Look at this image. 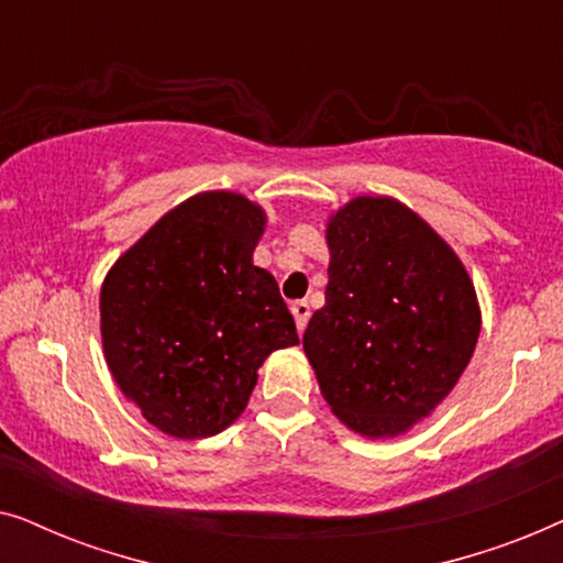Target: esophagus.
Returning a JSON list of instances; mask_svg holds the SVG:
<instances>
[{"mask_svg":"<svg viewBox=\"0 0 563 563\" xmlns=\"http://www.w3.org/2000/svg\"><path fill=\"white\" fill-rule=\"evenodd\" d=\"M289 310H291V314H295L297 330H299V333H305L307 320H310V305H307L305 299H297V302L289 305Z\"/></svg>","mask_w":563,"mask_h":563,"instance_id":"34e87169","label":"esophagus"}]
</instances>
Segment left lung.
<instances>
[{"mask_svg":"<svg viewBox=\"0 0 563 563\" xmlns=\"http://www.w3.org/2000/svg\"><path fill=\"white\" fill-rule=\"evenodd\" d=\"M325 305L302 335L322 397L353 433L382 441L428 418L464 374L482 330L456 251L395 197L330 212Z\"/></svg>","mask_w":563,"mask_h":563,"instance_id":"obj_1","label":"left lung"}]
</instances>
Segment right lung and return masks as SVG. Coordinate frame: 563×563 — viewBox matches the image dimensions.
<instances>
[{
    "label": "right lung",
    "instance_id": "1",
    "mask_svg": "<svg viewBox=\"0 0 563 563\" xmlns=\"http://www.w3.org/2000/svg\"><path fill=\"white\" fill-rule=\"evenodd\" d=\"M264 207L238 191L184 199L114 261L99 291L107 368L161 433L195 441L241 418L258 368L297 345L295 320L253 251Z\"/></svg>",
    "mask_w": 563,
    "mask_h": 563
}]
</instances>
